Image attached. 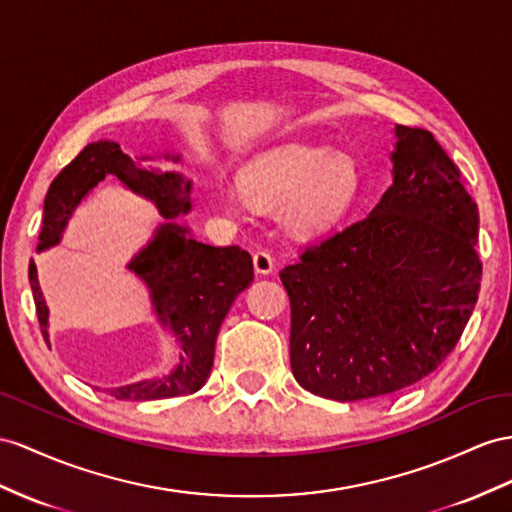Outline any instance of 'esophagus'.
Here are the masks:
<instances>
[{
	"mask_svg": "<svg viewBox=\"0 0 512 512\" xmlns=\"http://www.w3.org/2000/svg\"><path fill=\"white\" fill-rule=\"evenodd\" d=\"M253 266L257 274H272L274 272V259L268 251H257L253 255Z\"/></svg>",
	"mask_w": 512,
	"mask_h": 512,
	"instance_id": "34e87169",
	"label": "esophagus"
}]
</instances>
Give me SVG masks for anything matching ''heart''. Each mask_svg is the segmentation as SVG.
<instances>
[{
	"label": "heart",
	"mask_w": 512,
	"mask_h": 512,
	"mask_svg": "<svg viewBox=\"0 0 512 512\" xmlns=\"http://www.w3.org/2000/svg\"><path fill=\"white\" fill-rule=\"evenodd\" d=\"M357 170L348 157L331 155L305 144H283L248 162L240 186L259 205L285 203L287 225L300 233H316L344 216L357 192ZM229 209L238 199L222 194Z\"/></svg>",
	"instance_id": "heart-1"
}]
</instances>
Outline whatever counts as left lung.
I'll return each mask as SVG.
<instances>
[{"instance_id":"obj_1","label":"left lung","mask_w":512,"mask_h":512,"mask_svg":"<svg viewBox=\"0 0 512 512\" xmlns=\"http://www.w3.org/2000/svg\"><path fill=\"white\" fill-rule=\"evenodd\" d=\"M393 183L372 212L307 246L279 277L292 305L300 387L387 396L448 359L476 307L478 205L426 129L396 125Z\"/></svg>"}]
</instances>
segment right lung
Instances as JSON below:
<instances>
[{"label": "right lung", "instance_id": "right-lung-1", "mask_svg": "<svg viewBox=\"0 0 512 512\" xmlns=\"http://www.w3.org/2000/svg\"><path fill=\"white\" fill-rule=\"evenodd\" d=\"M164 157L179 162V155L166 153ZM108 175H114L131 192L149 199L166 218L127 268L149 287L155 318L162 329L173 333L179 361L164 376L142 378L138 383L106 391L116 400L134 402L199 391L212 372L220 324L235 296L253 281V259L240 246H209L192 238L188 227L175 222L192 209V181L181 173H164L155 166H142L112 140L86 144L80 155L51 181L45 196L38 251L60 242L77 205ZM30 285L41 333L49 344V309L38 285L34 261H30Z\"/></svg>", "mask_w": 512, "mask_h": 512}]
</instances>
